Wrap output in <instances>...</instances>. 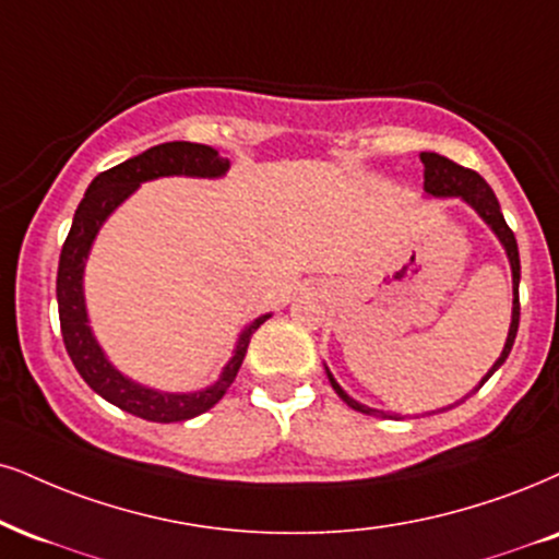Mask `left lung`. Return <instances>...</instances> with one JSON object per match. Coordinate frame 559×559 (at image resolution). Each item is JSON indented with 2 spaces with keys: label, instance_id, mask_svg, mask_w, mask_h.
I'll return each instance as SVG.
<instances>
[{
  "label": "left lung",
  "instance_id": "obj_1",
  "mask_svg": "<svg viewBox=\"0 0 559 559\" xmlns=\"http://www.w3.org/2000/svg\"><path fill=\"white\" fill-rule=\"evenodd\" d=\"M419 160L425 163V191L432 197H461L464 202H469L474 210L479 212L481 219H485L487 225L492 227L495 233H498V238L502 240V246H506L508 251V259H511V269H513V321H511V332H508V342L506 347H502V355L498 357V362L492 365V370L481 378V383L477 385L474 391H479L481 385L487 383V378H490L495 370L500 368L502 362H506V357L511 355L513 349V342H515V334H519V319H521V302H519V280H521V259H519V243H515V236L513 230L508 227L506 217H502L500 212V204H498V197H495V191L490 189V183L481 178L477 170L472 168H464V165L448 160L443 155H436V153H423L419 155ZM329 381H332L334 391L342 396V402H347L353 409L362 412V415H381V417H389V419H399L396 415H383V412H376V409H368V406L357 404L355 399H349L344 391L340 389V383L334 381L332 376H329Z\"/></svg>",
  "mask_w": 559,
  "mask_h": 559
}]
</instances>
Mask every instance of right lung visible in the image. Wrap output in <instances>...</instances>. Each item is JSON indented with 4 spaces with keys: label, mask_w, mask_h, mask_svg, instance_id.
I'll return each instance as SVG.
<instances>
[{
    "label": "right lung",
    "mask_w": 559,
    "mask_h": 559,
    "mask_svg": "<svg viewBox=\"0 0 559 559\" xmlns=\"http://www.w3.org/2000/svg\"><path fill=\"white\" fill-rule=\"evenodd\" d=\"M230 160L219 157L215 147L197 142H165L144 150L142 155L129 157L114 168L103 170L87 186L78 212H74L69 236L61 246L59 274H57V300H59V323L64 347L72 357L78 373L95 394L106 402L129 412V415L150 419V423H183L202 412L212 409L230 383L236 381L240 362H243L248 342L269 316H261L240 334L238 349L233 360L219 376V381L197 394H160V391L142 389L123 378L111 362L100 353L87 326L85 298H82V266H85L90 243L95 233L111 212L127 199L142 181L157 176H223Z\"/></svg>",
    "instance_id": "obj_1"
}]
</instances>
